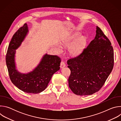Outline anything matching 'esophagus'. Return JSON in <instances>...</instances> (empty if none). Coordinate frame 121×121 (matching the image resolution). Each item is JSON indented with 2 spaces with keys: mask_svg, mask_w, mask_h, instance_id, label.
I'll return each instance as SVG.
<instances>
[{
  "mask_svg": "<svg viewBox=\"0 0 121 121\" xmlns=\"http://www.w3.org/2000/svg\"><path fill=\"white\" fill-rule=\"evenodd\" d=\"M65 66V64L64 61H61L60 64V67L61 68H63Z\"/></svg>",
  "mask_w": 121,
  "mask_h": 121,
  "instance_id": "34e87169",
  "label": "esophagus"
}]
</instances>
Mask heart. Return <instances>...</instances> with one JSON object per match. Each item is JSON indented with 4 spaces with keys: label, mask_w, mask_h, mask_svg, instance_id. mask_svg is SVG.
<instances>
[{
    "label": "heart",
    "mask_w": 121,
    "mask_h": 121,
    "mask_svg": "<svg viewBox=\"0 0 121 121\" xmlns=\"http://www.w3.org/2000/svg\"><path fill=\"white\" fill-rule=\"evenodd\" d=\"M80 36V34L76 33L67 38L63 43L65 46L70 45L74 41ZM87 42V39L85 36H81L78 38L70 47L69 52L74 56H77L80 54L83 51ZM59 50H61L59 49Z\"/></svg>",
    "instance_id": "1"
}]
</instances>
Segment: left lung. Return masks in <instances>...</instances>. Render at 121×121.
I'll list each match as a JSON object with an SVG mask.
<instances>
[{
    "mask_svg": "<svg viewBox=\"0 0 121 121\" xmlns=\"http://www.w3.org/2000/svg\"><path fill=\"white\" fill-rule=\"evenodd\" d=\"M96 31L94 39L82 53L67 61L71 71L69 87L77 95H90L98 91L113 67L114 53L112 44L98 26Z\"/></svg>",
    "mask_w": 121,
    "mask_h": 121,
    "instance_id": "8db88e82",
    "label": "left lung"
}]
</instances>
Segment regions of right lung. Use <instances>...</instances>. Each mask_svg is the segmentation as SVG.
Masks as SVG:
<instances>
[{"label":"right lung","mask_w":121,"mask_h":121,"mask_svg":"<svg viewBox=\"0 0 121 121\" xmlns=\"http://www.w3.org/2000/svg\"><path fill=\"white\" fill-rule=\"evenodd\" d=\"M28 31L27 24L25 23L14 34L9 45L6 61L13 84L25 92L37 94L46 88L53 74L59 70L61 59L56 56L46 54L32 71L26 74L19 72L15 62L16 50L21 46Z\"/></svg>","instance_id":"right-lung-1"}]
</instances>
